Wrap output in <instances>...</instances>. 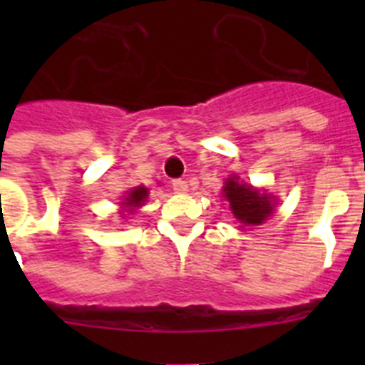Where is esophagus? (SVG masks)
<instances>
[{
    "label": "esophagus",
    "mask_w": 365,
    "mask_h": 365,
    "mask_svg": "<svg viewBox=\"0 0 365 365\" xmlns=\"http://www.w3.org/2000/svg\"><path fill=\"white\" fill-rule=\"evenodd\" d=\"M172 188H173V192H177V193H186L188 192V182L182 179H175V180H172Z\"/></svg>",
    "instance_id": "esophagus-1"
}]
</instances>
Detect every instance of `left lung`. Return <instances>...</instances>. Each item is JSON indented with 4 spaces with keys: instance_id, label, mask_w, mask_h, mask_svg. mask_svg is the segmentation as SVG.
<instances>
[{
    "instance_id": "left-lung-1",
    "label": "left lung",
    "mask_w": 365,
    "mask_h": 365,
    "mask_svg": "<svg viewBox=\"0 0 365 365\" xmlns=\"http://www.w3.org/2000/svg\"><path fill=\"white\" fill-rule=\"evenodd\" d=\"M225 197L228 199L232 214L245 227L261 225L272 214V199L267 193H259L250 185L237 182V177H230L225 186Z\"/></svg>"
}]
</instances>
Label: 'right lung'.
<instances>
[{
    "mask_svg": "<svg viewBox=\"0 0 365 365\" xmlns=\"http://www.w3.org/2000/svg\"><path fill=\"white\" fill-rule=\"evenodd\" d=\"M146 197H148V188H144V186H137V188H133L130 193H128V197H125V201L122 202V206H124L128 212H131L135 210L137 206L143 205V202L146 201Z\"/></svg>",
    "mask_w": 365,
    "mask_h": 365,
    "instance_id": "1",
    "label": "right lung"
}]
</instances>
